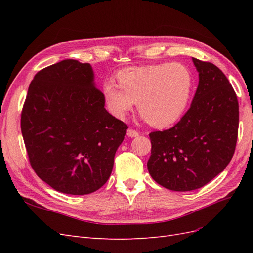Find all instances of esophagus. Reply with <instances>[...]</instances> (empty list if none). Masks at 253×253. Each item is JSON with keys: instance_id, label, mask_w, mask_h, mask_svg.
<instances>
[{"instance_id": "34e87169", "label": "esophagus", "mask_w": 253, "mask_h": 253, "mask_svg": "<svg viewBox=\"0 0 253 253\" xmlns=\"http://www.w3.org/2000/svg\"><path fill=\"white\" fill-rule=\"evenodd\" d=\"M126 135L128 136V137H131V138H134V137H137L139 135V133L137 132V131H135V129H132V128H127L126 129Z\"/></svg>"}]
</instances>
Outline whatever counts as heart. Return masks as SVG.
I'll return each mask as SVG.
<instances>
[{"mask_svg":"<svg viewBox=\"0 0 253 253\" xmlns=\"http://www.w3.org/2000/svg\"><path fill=\"white\" fill-rule=\"evenodd\" d=\"M102 84L106 105L122 119L137 102L141 118L155 128L169 127L187 111L194 89V75L180 62L128 66Z\"/></svg>","mask_w":253,"mask_h":253,"instance_id":"obj_1","label":"heart"}]
</instances>
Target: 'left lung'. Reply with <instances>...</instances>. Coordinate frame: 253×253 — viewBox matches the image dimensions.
Segmentation results:
<instances>
[{"mask_svg":"<svg viewBox=\"0 0 253 253\" xmlns=\"http://www.w3.org/2000/svg\"><path fill=\"white\" fill-rule=\"evenodd\" d=\"M192 60L200 81L190 109L173 127L150 134V175L179 192L202 188L225 170L239 131V102L230 82L217 66Z\"/></svg>","mask_w":253,"mask_h":253,"instance_id":"obj_1","label":"left lung"}]
</instances>
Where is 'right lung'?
Masks as SVG:
<instances>
[{
    "label": "right lung",
    "instance_id": "1",
    "mask_svg": "<svg viewBox=\"0 0 253 253\" xmlns=\"http://www.w3.org/2000/svg\"><path fill=\"white\" fill-rule=\"evenodd\" d=\"M90 64L67 59L38 72L21 131L30 166L59 192L84 195L110 178L127 126L105 110Z\"/></svg>",
    "mask_w": 253,
    "mask_h": 253
}]
</instances>
